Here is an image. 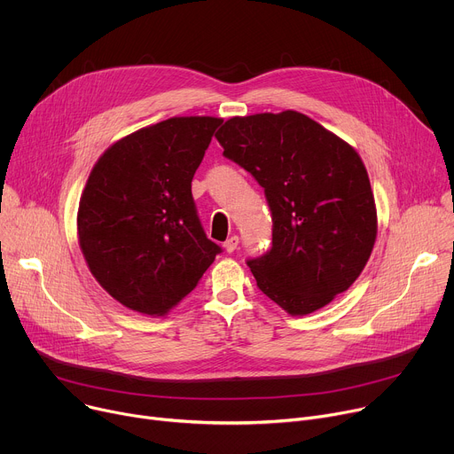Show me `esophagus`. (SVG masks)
I'll return each mask as SVG.
<instances>
[{
    "label": "esophagus",
    "instance_id": "esophagus-1",
    "mask_svg": "<svg viewBox=\"0 0 454 454\" xmlns=\"http://www.w3.org/2000/svg\"><path fill=\"white\" fill-rule=\"evenodd\" d=\"M237 246H239V237H237V235L228 237L226 242H224V249H226L228 253H233V251L237 249Z\"/></svg>",
    "mask_w": 454,
    "mask_h": 454
}]
</instances>
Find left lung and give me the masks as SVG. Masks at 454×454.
I'll list each match as a JSON object with an SVG mask.
<instances>
[{
    "instance_id": "left-lung-1",
    "label": "left lung",
    "mask_w": 454,
    "mask_h": 454,
    "mask_svg": "<svg viewBox=\"0 0 454 454\" xmlns=\"http://www.w3.org/2000/svg\"><path fill=\"white\" fill-rule=\"evenodd\" d=\"M215 138L224 158L264 188L273 246L247 266L268 298L293 316L345 293L377 235L366 168L341 138L298 111L233 116Z\"/></svg>"
}]
</instances>
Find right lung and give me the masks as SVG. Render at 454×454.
Returning <instances> with one entry per match:
<instances>
[{"instance_id":"add662e5","label":"right lung","mask_w":454,"mask_h":454,"mask_svg":"<svg viewBox=\"0 0 454 454\" xmlns=\"http://www.w3.org/2000/svg\"><path fill=\"white\" fill-rule=\"evenodd\" d=\"M221 118L174 116L113 144L82 192L79 244L121 305L165 316L221 253L200 221L192 177Z\"/></svg>"}]
</instances>
